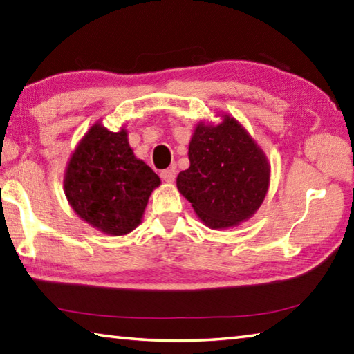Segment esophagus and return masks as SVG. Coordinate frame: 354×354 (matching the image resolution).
<instances>
[{"mask_svg": "<svg viewBox=\"0 0 354 354\" xmlns=\"http://www.w3.org/2000/svg\"><path fill=\"white\" fill-rule=\"evenodd\" d=\"M160 178H162L164 181H167V183H173V181H175V178H176V169H175V167H170V169L162 170V171H160Z\"/></svg>", "mask_w": 354, "mask_h": 354, "instance_id": "34e87169", "label": "esophagus"}]
</instances>
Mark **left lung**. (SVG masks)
Returning <instances> with one entry per match:
<instances>
[{
  "mask_svg": "<svg viewBox=\"0 0 354 354\" xmlns=\"http://www.w3.org/2000/svg\"><path fill=\"white\" fill-rule=\"evenodd\" d=\"M190 167L178 175V190L212 229H226L255 214L269 187L265 153L235 119L199 124L189 145Z\"/></svg>",
  "mask_w": 354,
  "mask_h": 354,
  "instance_id": "obj_1",
  "label": "left lung"
}]
</instances>
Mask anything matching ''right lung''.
<instances>
[{
    "instance_id": "add662e5",
    "label": "right lung",
    "mask_w": 354,
    "mask_h": 354,
    "mask_svg": "<svg viewBox=\"0 0 354 354\" xmlns=\"http://www.w3.org/2000/svg\"><path fill=\"white\" fill-rule=\"evenodd\" d=\"M160 179L133 155L127 131L91 127L71 156L65 195L93 227L108 235H125L138 226Z\"/></svg>"
}]
</instances>
